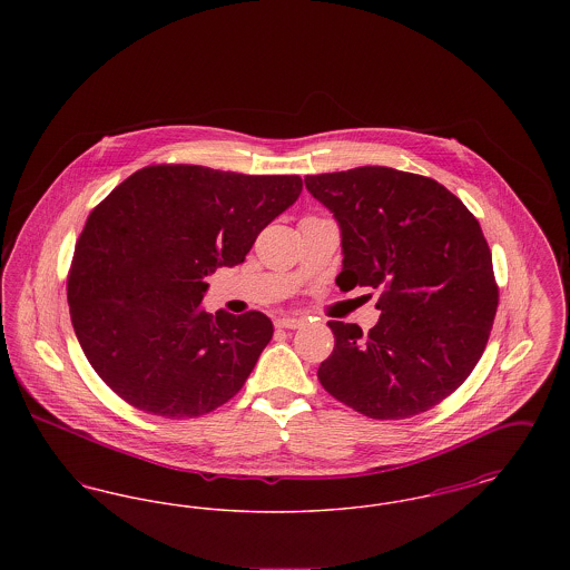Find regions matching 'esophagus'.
<instances>
[{
    "instance_id": "esophagus-1",
    "label": "esophagus",
    "mask_w": 570,
    "mask_h": 570,
    "mask_svg": "<svg viewBox=\"0 0 570 570\" xmlns=\"http://www.w3.org/2000/svg\"><path fill=\"white\" fill-rule=\"evenodd\" d=\"M275 325L279 326V328H298V326L305 325V321L303 318H295V316H279L275 321Z\"/></svg>"
}]
</instances>
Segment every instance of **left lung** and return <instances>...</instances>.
I'll return each instance as SVG.
<instances>
[{
  "instance_id": "obj_1",
  "label": "left lung",
  "mask_w": 570,
  "mask_h": 570,
  "mask_svg": "<svg viewBox=\"0 0 570 570\" xmlns=\"http://www.w3.org/2000/svg\"><path fill=\"white\" fill-rule=\"evenodd\" d=\"M342 235L335 284L380 288L379 325L328 321L318 380L370 419H407L449 397L485 351L498 309L479 219L430 177L386 166L307 175Z\"/></svg>"
}]
</instances>
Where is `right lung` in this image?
Returning <instances> with one entry per match:
<instances>
[{
    "label": "right lung",
    "instance_id": "add662e5",
    "mask_svg": "<svg viewBox=\"0 0 570 570\" xmlns=\"http://www.w3.org/2000/svg\"><path fill=\"white\" fill-rule=\"evenodd\" d=\"M301 190L297 175L160 164L136 170L91 212L68 277L70 318L87 361L121 400L186 419L242 391L272 321L207 314L205 277L242 265Z\"/></svg>",
    "mask_w": 570,
    "mask_h": 570
}]
</instances>
